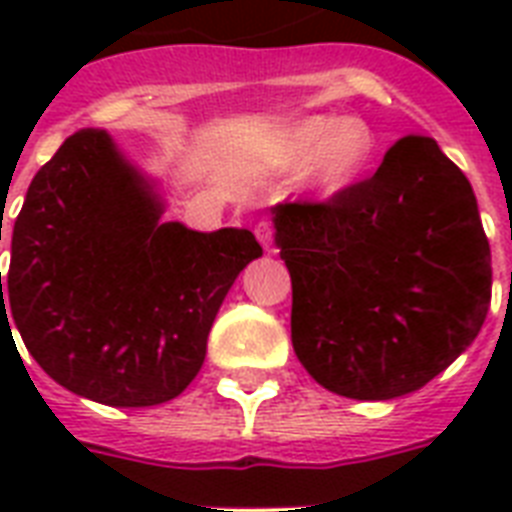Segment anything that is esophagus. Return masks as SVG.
Returning <instances> with one entry per match:
<instances>
[{
    "instance_id": "obj_1",
    "label": "esophagus",
    "mask_w": 512,
    "mask_h": 512,
    "mask_svg": "<svg viewBox=\"0 0 512 512\" xmlns=\"http://www.w3.org/2000/svg\"><path fill=\"white\" fill-rule=\"evenodd\" d=\"M255 236H257V241H260V244H263L265 249H271V244H273V225L268 223V220H257V223H255Z\"/></svg>"
}]
</instances>
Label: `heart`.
<instances>
[{"mask_svg": "<svg viewBox=\"0 0 512 512\" xmlns=\"http://www.w3.org/2000/svg\"><path fill=\"white\" fill-rule=\"evenodd\" d=\"M374 132L361 119L316 114L289 127L276 148L279 164L311 162V183L327 193L356 183L372 164Z\"/></svg>", "mask_w": 512, "mask_h": 512, "instance_id": "1", "label": "heart"}]
</instances>
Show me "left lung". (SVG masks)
<instances>
[{
	"instance_id": "8db88e82",
	"label": "left lung",
	"mask_w": 512,
	"mask_h": 512,
	"mask_svg": "<svg viewBox=\"0 0 512 512\" xmlns=\"http://www.w3.org/2000/svg\"><path fill=\"white\" fill-rule=\"evenodd\" d=\"M292 276V345L327 390H420L481 332L492 252L468 177L433 138H401L380 170L327 201L271 209Z\"/></svg>"
}]
</instances>
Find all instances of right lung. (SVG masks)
Here are the masks:
<instances>
[{
	"label": "right lung",
	"instance_id": "1",
	"mask_svg": "<svg viewBox=\"0 0 512 512\" xmlns=\"http://www.w3.org/2000/svg\"><path fill=\"white\" fill-rule=\"evenodd\" d=\"M162 201L103 130L74 132L12 225L0 329L76 396L154 406L199 374L228 289L263 247L244 228L162 223ZM2 241V236H0Z\"/></svg>",
	"mask_w": 512,
	"mask_h": 512
}]
</instances>
